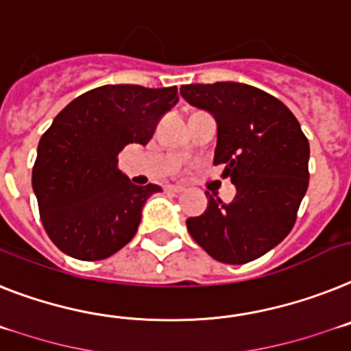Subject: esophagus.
I'll use <instances>...</instances> for the list:
<instances>
[{
  "label": "esophagus",
  "mask_w": 351,
  "mask_h": 351,
  "mask_svg": "<svg viewBox=\"0 0 351 351\" xmlns=\"http://www.w3.org/2000/svg\"><path fill=\"white\" fill-rule=\"evenodd\" d=\"M166 191H169V193H182L184 187H180V185H166Z\"/></svg>",
  "instance_id": "34e87169"
}]
</instances>
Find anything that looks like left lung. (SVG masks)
<instances>
[{"instance_id": "obj_1", "label": "left lung", "mask_w": 351, "mask_h": 351, "mask_svg": "<svg viewBox=\"0 0 351 351\" xmlns=\"http://www.w3.org/2000/svg\"><path fill=\"white\" fill-rule=\"evenodd\" d=\"M180 94L217 121L214 164L237 187L232 203L208 196L187 219L193 239L223 264L262 257L293 230L308 187V141L280 99L237 82L182 85ZM208 194V193H207Z\"/></svg>"}]
</instances>
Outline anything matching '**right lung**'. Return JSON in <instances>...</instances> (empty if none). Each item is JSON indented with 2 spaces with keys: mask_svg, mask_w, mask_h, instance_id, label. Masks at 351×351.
Instances as JSON below:
<instances>
[{
  "mask_svg": "<svg viewBox=\"0 0 351 351\" xmlns=\"http://www.w3.org/2000/svg\"><path fill=\"white\" fill-rule=\"evenodd\" d=\"M178 103L176 87L103 85L75 98L40 137L32 171L40 221L60 252L101 261L134 239L158 185H134L117 167L125 146L149 143Z\"/></svg>",
  "mask_w": 351,
  "mask_h": 351,
  "instance_id": "right-lung-1",
  "label": "right lung"
}]
</instances>
